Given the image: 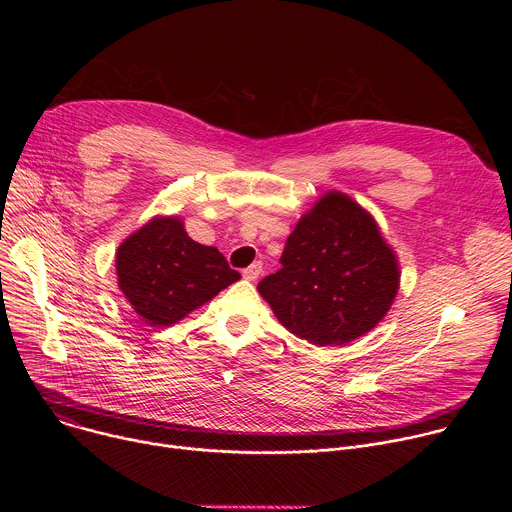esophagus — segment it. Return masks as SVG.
Listing matches in <instances>:
<instances>
[{
  "label": "esophagus",
  "mask_w": 512,
  "mask_h": 512,
  "mask_svg": "<svg viewBox=\"0 0 512 512\" xmlns=\"http://www.w3.org/2000/svg\"><path fill=\"white\" fill-rule=\"evenodd\" d=\"M261 271H263V263H261V261H255V263H251L249 267L243 269V277L249 279V281H255V279L261 275Z\"/></svg>",
  "instance_id": "esophagus-1"
}]
</instances>
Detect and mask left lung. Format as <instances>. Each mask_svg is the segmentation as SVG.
Listing matches in <instances>:
<instances>
[{"instance_id":"1","label":"left lung","mask_w":512,"mask_h":512,"mask_svg":"<svg viewBox=\"0 0 512 512\" xmlns=\"http://www.w3.org/2000/svg\"><path fill=\"white\" fill-rule=\"evenodd\" d=\"M281 269L257 285L277 320L316 346L367 334L399 289L397 259L369 212L330 192L285 241Z\"/></svg>"}]
</instances>
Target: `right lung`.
<instances>
[{
    "mask_svg": "<svg viewBox=\"0 0 512 512\" xmlns=\"http://www.w3.org/2000/svg\"><path fill=\"white\" fill-rule=\"evenodd\" d=\"M115 265L125 298L150 326L176 324L241 277L216 247L192 241L176 216L125 239Z\"/></svg>",
    "mask_w": 512,
    "mask_h": 512,
    "instance_id": "1",
    "label": "right lung"
}]
</instances>
